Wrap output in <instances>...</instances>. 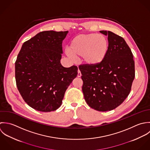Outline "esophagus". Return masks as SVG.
I'll return each mask as SVG.
<instances>
[{
	"label": "esophagus",
	"instance_id": "1",
	"mask_svg": "<svg viewBox=\"0 0 150 150\" xmlns=\"http://www.w3.org/2000/svg\"><path fill=\"white\" fill-rule=\"evenodd\" d=\"M77 76L78 77H81V73L80 72V71L78 69V75H77Z\"/></svg>",
	"mask_w": 150,
	"mask_h": 150
}]
</instances>
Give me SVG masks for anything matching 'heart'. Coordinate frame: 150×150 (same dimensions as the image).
Here are the masks:
<instances>
[{
	"label": "heart",
	"mask_w": 150,
	"mask_h": 150,
	"mask_svg": "<svg viewBox=\"0 0 150 150\" xmlns=\"http://www.w3.org/2000/svg\"><path fill=\"white\" fill-rule=\"evenodd\" d=\"M108 49L109 42L104 35L91 33L75 36L69 43L68 51L72 57H82L85 64L95 66L105 59Z\"/></svg>",
	"instance_id": "obj_1"
}]
</instances>
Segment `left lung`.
I'll return each instance as SVG.
<instances>
[{"mask_svg": "<svg viewBox=\"0 0 150 150\" xmlns=\"http://www.w3.org/2000/svg\"><path fill=\"white\" fill-rule=\"evenodd\" d=\"M100 32L108 35L109 49L105 59L95 66L81 64L79 69L87 104L97 111H107L118 107L129 95L135 76L134 61L123 38L109 30Z\"/></svg>", "mask_w": 150, "mask_h": 150, "instance_id": "8db88e82", "label": "left lung"}]
</instances>
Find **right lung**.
I'll return each mask as SVG.
<instances>
[{"label": "right lung", "instance_id": "add662e5", "mask_svg": "<svg viewBox=\"0 0 150 150\" xmlns=\"http://www.w3.org/2000/svg\"><path fill=\"white\" fill-rule=\"evenodd\" d=\"M68 31H42L25 42L15 62L17 89L25 102L41 112L58 109L78 75V67H64L62 42Z\"/></svg>", "mask_w": 150, "mask_h": 150}]
</instances>
